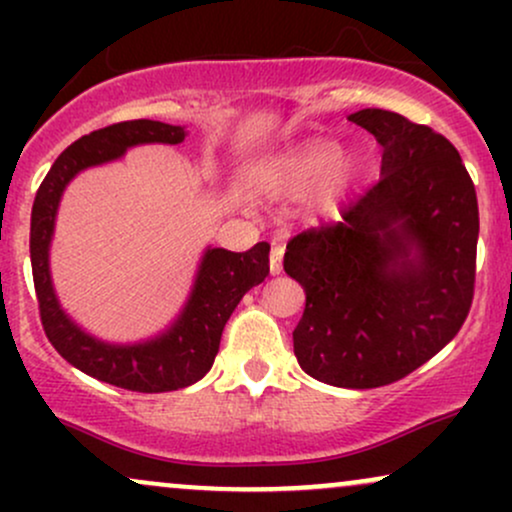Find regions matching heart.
I'll return each instance as SVG.
<instances>
[{
    "mask_svg": "<svg viewBox=\"0 0 512 512\" xmlns=\"http://www.w3.org/2000/svg\"><path fill=\"white\" fill-rule=\"evenodd\" d=\"M248 245H250L248 240H240V243L236 245V250H245V248H248Z\"/></svg>",
    "mask_w": 512,
    "mask_h": 512,
    "instance_id": "b5f03b06",
    "label": "heart"
}]
</instances>
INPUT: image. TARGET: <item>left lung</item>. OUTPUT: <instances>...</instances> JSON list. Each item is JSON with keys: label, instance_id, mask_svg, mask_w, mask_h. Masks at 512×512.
I'll use <instances>...</instances> for the list:
<instances>
[{"label": "left lung", "instance_id": "1", "mask_svg": "<svg viewBox=\"0 0 512 512\" xmlns=\"http://www.w3.org/2000/svg\"><path fill=\"white\" fill-rule=\"evenodd\" d=\"M185 127L156 120H129L76 139L57 156L35 192L31 211V269L40 322L64 361L103 383L134 392H170L207 375L221 332L240 298L269 274L267 248L248 252L207 248L195 284L168 330L137 344H108L81 330L60 305L50 274V243L64 187L81 170L103 166L139 144H180Z\"/></svg>", "mask_w": 512, "mask_h": 512}]
</instances>
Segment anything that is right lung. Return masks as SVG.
I'll return each mask as SVG.
<instances>
[{
  "instance_id": "obj_1",
  "label": "right lung",
  "mask_w": 512,
  "mask_h": 512,
  "mask_svg": "<svg viewBox=\"0 0 512 512\" xmlns=\"http://www.w3.org/2000/svg\"><path fill=\"white\" fill-rule=\"evenodd\" d=\"M356 125L383 146L380 178L342 221L298 233L284 272L305 291L293 351L305 373L368 390L404 378L455 337L477 276L479 207L448 139L387 110Z\"/></svg>"
}]
</instances>
